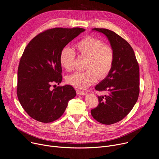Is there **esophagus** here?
Returning <instances> with one entry per match:
<instances>
[{"label": "esophagus", "instance_id": "esophagus-1", "mask_svg": "<svg viewBox=\"0 0 159 159\" xmlns=\"http://www.w3.org/2000/svg\"><path fill=\"white\" fill-rule=\"evenodd\" d=\"M86 93L84 91H79V90H77V95H79V96H80V95H82V96H83V95H85Z\"/></svg>", "mask_w": 159, "mask_h": 159}]
</instances>
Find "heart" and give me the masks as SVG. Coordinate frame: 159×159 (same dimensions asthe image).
<instances>
[{
  "label": "heart",
  "mask_w": 159,
  "mask_h": 159,
  "mask_svg": "<svg viewBox=\"0 0 159 159\" xmlns=\"http://www.w3.org/2000/svg\"><path fill=\"white\" fill-rule=\"evenodd\" d=\"M77 54L87 58L82 72H75L66 77L70 85L79 89H85L98 79L106 77L111 72L114 61L112 48L105 45L104 42L96 37L86 36L79 40L74 46ZM75 52L68 47L63 48L59 55L61 67L67 71L73 70Z\"/></svg>",
  "instance_id": "heart-1"
}]
</instances>
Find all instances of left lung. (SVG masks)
I'll return each mask as SVG.
<instances>
[{
	"mask_svg": "<svg viewBox=\"0 0 159 159\" xmlns=\"http://www.w3.org/2000/svg\"><path fill=\"white\" fill-rule=\"evenodd\" d=\"M104 34L114 53L109 75L95 86L108 94L98 96L99 104L91 111L97 121L111 125L123 120L134 107L139 93V68L134 50L127 41L107 29H92Z\"/></svg>",
	"mask_w": 159,
	"mask_h": 159,
	"instance_id": "left-lung-1",
	"label": "left lung"
}]
</instances>
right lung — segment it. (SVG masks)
<instances>
[{
	"label": "right lung",
	"mask_w": 159,
	"mask_h": 159,
	"mask_svg": "<svg viewBox=\"0 0 159 159\" xmlns=\"http://www.w3.org/2000/svg\"><path fill=\"white\" fill-rule=\"evenodd\" d=\"M82 28H54L34 37L26 47L18 69L17 96L25 111L42 123L54 121L76 96L70 85L50 89L62 77L59 55L63 48L85 31Z\"/></svg>",
	"instance_id": "right-lung-1"
}]
</instances>
